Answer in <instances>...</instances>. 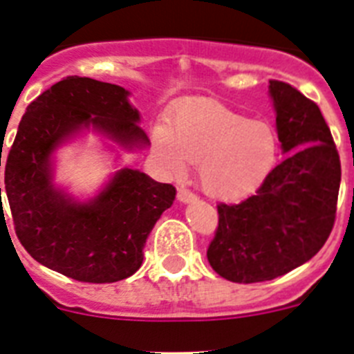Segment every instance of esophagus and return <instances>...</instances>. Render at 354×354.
<instances>
[{
    "label": "esophagus",
    "mask_w": 354,
    "mask_h": 354,
    "mask_svg": "<svg viewBox=\"0 0 354 354\" xmlns=\"http://www.w3.org/2000/svg\"><path fill=\"white\" fill-rule=\"evenodd\" d=\"M177 200H179V202H183V204H189V202L196 200V196L193 195L189 189H184V187H180L179 192H177Z\"/></svg>",
    "instance_id": "1"
}]
</instances>
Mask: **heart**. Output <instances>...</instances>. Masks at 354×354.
Segmentation results:
<instances>
[{
	"mask_svg": "<svg viewBox=\"0 0 354 354\" xmlns=\"http://www.w3.org/2000/svg\"><path fill=\"white\" fill-rule=\"evenodd\" d=\"M152 145L161 165L175 177L198 165V183L207 196L239 202L270 177L278 159V138L268 122L250 120L216 101H192L159 122Z\"/></svg>",
	"mask_w": 354,
	"mask_h": 354,
	"instance_id": "obj_1",
	"label": "heart"
}]
</instances>
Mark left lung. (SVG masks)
Returning <instances> with one entry per match:
<instances>
[{
    "label": "left lung",
    "mask_w": 354,
    "mask_h": 354,
    "mask_svg": "<svg viewBox=\"0 0 354 354\" xmlns=\"http://www.w3.org/2000/svg\"><path fill=\"white\" fill-rule=\"evenodd\" d=\"M283 159L257 193L220 204L207 261L237 283L273 280L310 261L335 221L340 159L321 109L282 81H270Z\"/></svg>",
    "instance_id": "left-lung-1"
}]
</instances>
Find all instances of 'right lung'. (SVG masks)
<instances>
[{
    "mask_svg": "<svg viewBox=\"0 0 354 354\" xmlns=\"http://www.w3.org/2000/svg\"><path fill=\"white\" fill-rule=\"evenodd\" d=\"M129 95L92 77L58 81L28 106L6 158V198L21 245L37 262L80 282L111 283L136 273L150 230L177 193L126 167L120 154L92 196L55 183L58 149L88 133L111 150L150 145Z\"/></svg>",
    "mask_w": 354,
    "mask_h": 354,
    "instance_id": "obj_1",
    "label": "right lung"
}]
</instances>
